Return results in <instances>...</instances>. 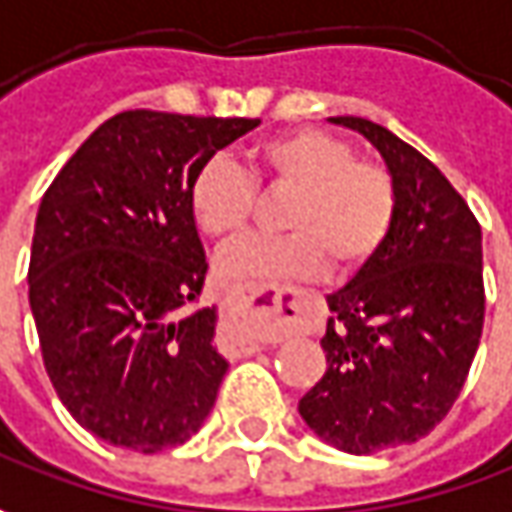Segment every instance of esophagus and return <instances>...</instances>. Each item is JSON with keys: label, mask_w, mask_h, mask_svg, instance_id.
I'll return each instance as SVG.
<instances>
[{"label": "esophagus", "mask_w": 512, "mask_h": 512, "mask_svg": "<svg viewBox=\"0 0 512 512\" xmlns=\"http://www.w3.org/2000/svg\"><path fill=\"white\" fill-rule=\"evenodd\" d=\"M297 297H300V291L294 289V286H277V283H272V286H266V289L260 291H240V303L257 311H280L283 303H294ZM266 343H269V340L260 337L255 343V348H260V345Z\"/></svg>", "instance_id": "obj_1"}]
</instances>
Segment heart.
<instances>
[{"label":"heart","instance_id":"b5f03b06","mask_svg":"<svg viewBox=\"0 0 512 512\" xmlns=\"http://www.w3.org/2000/svg\"><path fill=\"white\" fill-rule=\"evenodd\" d=\"M255 189H283L274 240H246L221 257L229 280L354 274L368 266L391 235L397 186L374 158L354 155L351 144L326 130L297 127L255 141L243 172L229 158L201 161L186 186V206L203 238L232 243L249 226Z\"/></svg>","mask_w":512,"mask_h":512}]
</instances>
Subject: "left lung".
<instances>
[{
	"label": "left lung",
	"instance_id": "obj_1",
	"mask_svg": "<svg viewBox=\"0 0 512 512\" xmlns=\"http://www.w3.org/2000/svg\"><path fill=\"white\" fill-rule=\"evenodd\" d=\"M362 133L397 186V215L377 257L328 294L326 374L297 411L328 445L368 456L411 445L453 408L485 326L482 226L431 161L368 118Z\"/></svg>",
	"mask_w": 512,
	"mask_h": 512
}]
</instances>
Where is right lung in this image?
<instances>
[{
  "mask_svg": "<svg viewBox=\"0 0 512 512\" xmlns=\"http://www.w3.org/2000/svg\"><path fill=\"white\" fill-rule=\"evenodd\" d=\"M260 118L127 110L107 118L47 186L30 249L42 360L84 431L138 453L184 445L229 362L201 297L206 255L186 206L201 161Z\"/></svg>",
  "mask_w": 512,
  "mask_h": 512,
  "instance_id": "right-lung-1",
  "label": "right lung"
}]
</instances>
